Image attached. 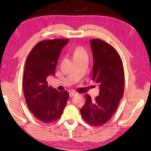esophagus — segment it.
<instances>
[{
	"mask_svg": "<svg viewBox=\"0 0 151 151\" xmlns=\"http://www.w3.org/2000/svg\"><path fill=\"white\" fill-rule=\"evenodd\" d=\"M76 94H77V93H76L75 92H71L69 93V96L73 97V96H76Z\"/></svg>",
	"mask_w": 151,
	"mask_h": 151,
	"instance_id": "esophagus-1",
	"label": "esophagus"
}]
</instances>
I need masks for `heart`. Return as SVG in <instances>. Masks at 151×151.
Here are the masks:
<instances>
[{
    "label": "heart",
    "mask_w": 151,
    "mask_h": 151,
    "mask_svg": "<svg viewBox=\"0 0 151 151\" xmlns=\"http://www.w3.org/2000/svg\"><path fill=\"white\" fill-rule=\"evenodd\" d=\"M83 57H88L86 50L82 47H77L74 49V58H80Z\"/></svg>",
    "instance_id": "1"
}]
</instances>
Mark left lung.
<instances>
[{"instance_id": "left-lung-1", "label": "left lung", "mask_w": 151, "mask_h": 151, "mask_svg": "<svg viewBox=\"0 0 151 151\" xmlns=\"http://www.w3.org/2000/svg\"><path fill=\"white\" fill-rule=\"evenodd\" d=\"M93 55V81L99 85L94 100L86 94L81 116L89 124L101 126L113 116L124 92V70L119 55L111 45L99 39L90 42Z\"/></svg>"}]
</instances>
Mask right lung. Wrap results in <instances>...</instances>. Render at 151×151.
I'll return each mask as SVG.
<instances>
[{
  "instance_id": "right-lung-1",
  "label": "right lung",
  "mask_w": 151,
  "mask_h": 151,
  "mask_svg": "<svg viewBox=\"0 0 151 151\" xmlns=\"http://www.w3.org/2000/svg\"><path fill=\"white\" fill-rule=\"evenodd\" d=\"M69 40L40 42L27 57L23 76L26 101L33 115L44 123L59 119L68 99L66 91L60 92L48 86L47 77L54 76L62 49Z\"/></svg>"
}]
</instances>
